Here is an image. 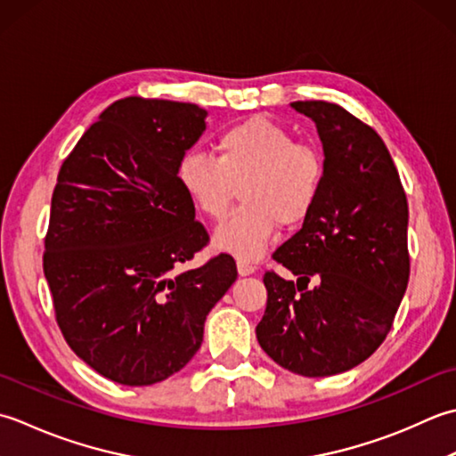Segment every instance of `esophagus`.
Here are the masks:
<instances>
[{"label": "esophagus", "instance_id": "obj_1", "mask_svg": "<svg viewBox=\"0 0 456 456\" xmlns=\"http://www.w3.org/2000/svg\"><path fill=\"white\" fill-rule=\"evenodd\" d=\"M254 272H256V267H254L252 264H248V262H238V273H240L241 277L252 275Z\"/></svg>", "mask_w": 456, "mask_h": 456}]
</instances>
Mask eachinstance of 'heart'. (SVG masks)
I'll return each mask as SVG.
<instances>
[{"mask_svg": "<svg viewBox=\"0 0 456 456\" xmlns=\"http://www.w3.org/2000/svg\"><path fill=\"white\" fill-rule=\"evenodd\" d=\"M176 179L212 220L226 215L240 189L244 207L222 222L212 244L241 262H256L280 222L297 226L313 212L324 183V157L317 145L297 142L287 127L252 118L218 135L216 159L202 151L184 153Z\"/></svg>", "mask_w": 456, "mask_h": 456, "instance_id": "b5f03b06", "label": "heart"}]
</instances>
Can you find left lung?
Masks as SVG:
<instances>
[{"instance_id":"1","label":"left lung","mask_w":456,"mask_h":456,"mask_svg":"<svg viewBox=\"0 0 456 456\" xmlns=\"http://www.w3.org/2000/svg\"><path fill=\"white\" fill-rule=\"evenodd\" d=\"M317 126L324 183L303 228L265 272L267 306L256 327L265 354L306 378L358 366L382 345L410 281L407 199L386 143L338 104L293 102Z\"/></svg>"}]
</instances>
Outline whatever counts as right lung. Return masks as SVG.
Returning <instances> with one entry per match:
<instances>
[{
	"instance_id": "add662e5",
	"label": "right lung",
	"mask_w": 456,
	"mask_h": 456,
	"mask_svg": "<svg viewBox=\"0 0 456 456\" xmlns=\"http://www.w3.org/2000/svg\"><path fill=\"white\" fill-rule=\"evenodd\" d=\"M204 119L197 104L118 100L59 171L43 272L64 340L111 382L151 386L187 366L238 277L228 254L176 273L208 244L176 179Z\"/></svg>"
}]
</instances>
